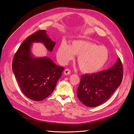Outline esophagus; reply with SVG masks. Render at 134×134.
Instances as JSON below:
<instances>
[{"label":"esophagus","instance_id":"1","mask_svg":"<svg viewBox=\"0 0 134 134\" xmlns=\"http://www.w3.org/2000/svg\"><path fill=\"white\" fill-rule=\"evenodd\" d=\"M70 72H71V71H70V69H66L65 70V71H64V73L65 75H67L69 74L70 73Z\"/></svg>","mask_w":134,"mask_h":134}]
</instances>
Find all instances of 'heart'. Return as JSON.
Instances as JSON below:
<instances>
[{"mask_svg": "<svg viewBox=\"0 0 134 134\" xmlns=\"http://www.w3.org/2000/svg\"><path fill=\"white\" fill-rule=\"evenodd\" d=\"M78 56L77 62L81 71L92 74L101 69L108 59V51L103 46L84 40H75L70 46L65 42L59 45L56 56L62 64H66Z\"/></svg>", "mask_w": 134, "mask_h": 134, "instance_id": "obj_1", "label": "heart"}]
</instances>
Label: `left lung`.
Masks as SVG:
<instances>
[{"mask_svg": "<svg viewBox=\"0 0 134 134\" xmlns=\"http://www.w3.org/2000/svg\"><path fill=\"white\" fill-rule=\"evenodd\" d=\"M124 69L118 58L116 64L107 70L81 76L77 96L85 106H98L110 98L122 82Z\"/></svg>", "mask_w": 134, "mask_h": 134, "instance_id": "obj_1", "label": "left lung"}]
</instances>
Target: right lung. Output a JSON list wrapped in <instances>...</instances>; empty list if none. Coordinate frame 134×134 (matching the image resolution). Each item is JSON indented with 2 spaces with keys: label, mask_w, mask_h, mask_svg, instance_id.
<instances>
[{
  "label": "right lung",
  "mask_w": 134,
  "mask_h": 134,
  "mask_svg": "<svg viewBox=\"0 0 134 134\" xmlns=\"http://www.w3.org/2000/svg\"><path fill=\"white\" fill-rule=\"evenodd\" d=\"M46 31L39 30L28 36L15 52L12 69L21 92L27 98L35 101L45 99L53 92L64 68L58 66L47 57H32V42H41L52 51L55 42L47 37Z\"/></svg>",
  "instance_id": "obj_1"
}]
</instances>
